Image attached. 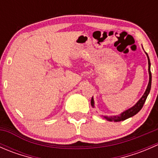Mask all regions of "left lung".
<instances>
[{
  "instance_id": "obj_1",
  "label": "left lung",
  "mask_w": 158,
  "mask_h": 158,
  "mask_svg": "<svg viewBox=\"0 0 158 158\" xmlns=\"http://www.w3.org/2000/svg\"><path fill=\"white\" fill-rule=\"evenodd\" d=\"M148 56V73H149V82H148V85L147 87V89H146L145 92L143 95V96L141 97V99L133 106L131 109L126 110L125 111L122 112L120 115H116V116H111V117H108V116H104V118L106 119H107L108 121H114V122H120V121H124L125 119L128 118L132 117L135 114H136L138 111H140L141 109H142L143 106H144V102H145L146 99H147V97L149 94L150 90H151V63H150L149 57H148V53L146 52ZM91 106L94 108V100L93 98H92V100H91Z\"/></svg>"
}]
</instances>
